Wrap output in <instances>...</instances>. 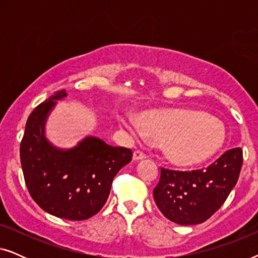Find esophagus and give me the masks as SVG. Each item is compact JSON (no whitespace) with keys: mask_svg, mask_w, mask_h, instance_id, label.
<instances>
[{"mask_svg":"<svg viewBox=\"0 0 258 258\" xmlns=\"http://www.w3.org/2000/svg\"><path fill=\"white\" fill-rule=\"evenodd\" d=\"M144 158H147V155L143 154L142 151H134V155H133V160L134 161H141V160H144Z\"/></svg>","mask_w":258,"mask_h":258,"instance_id":"34e87169","label":"esophagus"}]
</instances>
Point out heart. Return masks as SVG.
<instances>
[{"label":"heart","instance_id":"heart-1","mask_svg":"<svg viewBox=\"0 0 258 258\" xmlns=\"http://www.w3.org/2000/svg\"><path fill=\"white\" fill-rule=\"evenodd\" d=\"M119 124L133 139L163 143V151L177 165H194L214 156L227 140L220 119L189 109H157L143 114V121L122 115Z\"/></svg>","mask_w":258,"mask_h":258}]
</instances>
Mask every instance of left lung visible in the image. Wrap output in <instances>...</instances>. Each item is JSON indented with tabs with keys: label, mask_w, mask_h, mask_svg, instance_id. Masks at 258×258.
Returning <instances> with one entry per match:
<instances>
[{
	"label": "left lung",
	"mask_w": 258,
	"mask_h": 258,
	"mask_svg": "<svg viewBox=\"0 0 258 258\" xmlns=\"http://www.w3.org/2000/svg\"><path fill=\"white\" fill-rule=\"evenodd\" d=\"M242 162V149L234 148L206 169L175 171L162 168L160 182L154 189L155 203L174 223H203L220 209L234 189Z\"/></svg>",
	"instance_id": "obj_1"
}]
</instances>
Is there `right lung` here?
<instances>
[{"mask_svg":"<svg viewBox=\"0 0 258 258\" xmlns=\"http://www.w3.org/2000/svg\"><path fill=\"white\" fill-rule=\"evenodd\" d=\"M66 90L51 95L34 109L26 123L20 155L31 197L52 216L88 220L107 202L112 179L132 161L133 153L86 136L72 148H58L45 135V124Z\"/></svg>","mask_w":258,"mask_h":258,"instance_id":"1","label":"right lung"}]
</instances>
